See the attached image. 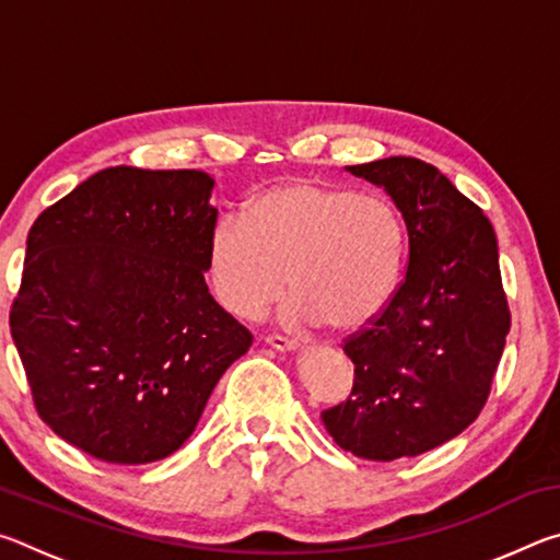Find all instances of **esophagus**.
<instances>
[{
	"label": "esophagus",
	"instance_id": "34e87169",
	"mask_svg": "<svg viewBox=\"0 0 560 560\" xmlns=\"http://www.w3.org/2000/svg\"><path fill=\"white\" fill-rule=\"evenodd\" d=\"M264 343L271 346V348H277V350H296L299 348L296 340H291L287 336H277V334L264 336Z\"/></svg>",
	"mask_w": 560,
	"mask_h": 560
}]
</instances>
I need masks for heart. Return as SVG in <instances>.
Listing matches in <instances>:
<instances>
[{
    "label": "heart",
    "mask_w": 560,
    "mask_h": 560,
    "mask_svg": "<svg viewBox=\"0 0 560 560\" xmlns=\"http://www.w3.org/2000/svg\"><path fill=\"white\" fill-rule=\"evenodd\" d=\"M405 240L390 197L301 179L259 195L246 214L220 217L210 236L212 291L230 314L259 318L289 277L291 324L353 330L393 299Z\"/></svg>",
    "instance_id": "obj_1"
}]
</instances>
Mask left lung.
<instances>
[{"label":"left lung","instance_id":"left-lung-1","mask_svg":"<svg viewBox=\"0 0 560 560\" xmlns=\"http://www.w3.org/2000/svg\"><path fill=\"white\" fill-rule=\"evenodd\" d=\"M385 187L407 226V269L371 324L343 340L355 377L320 412L340 450L373 462L440 447L477 420L511 328L494 226L417 158L350 165Z\"/></svg>","mask_w":560,"mask_h":560}]
</instances>
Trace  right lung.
Returning <instances> with one entry per match:
<instances>
[{"label": "right lung", "mask_w": 560, "mask_h": 560, "mask_svg": "<svg viewBox=\"0 0 560 560\" xmlns=\"http://www.w3.org/2000/svg\"><path fill=\"white\" fill-rule=\"evenodd\" d=\"M202 170L108 167L36 217L9 311L34 407L110 464L165 459L252 334L205 283L217 210Z\"/></svg>", "instance_id": "add662e5"}]
</instances>
